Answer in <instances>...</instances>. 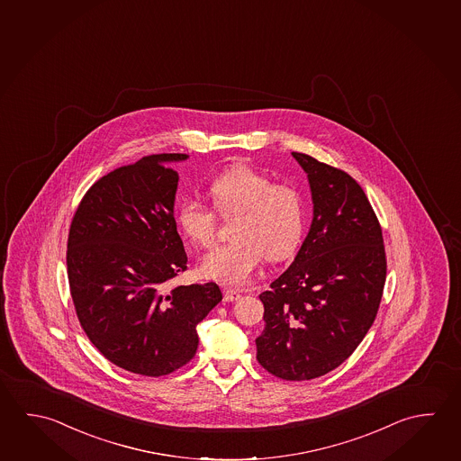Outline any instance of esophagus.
Returning <instances> with one entry per match:
<instances>
[{"instance_id": "34e87169", "label": "esophagus", "mask_w": 461, "mask_h": 461, "mask_svg": "<svg viewBox=\"0 0 461 461\" xmlns=\"http://www.w3.org/2000/svg\"><path fill=\"white\" fill-rule=\"evenodd\" d=\"M241 298V293L238 290H234V288H225L223 290V299L228 301V303H233V301H238V299Z\"/></svg>"}]
</instances>
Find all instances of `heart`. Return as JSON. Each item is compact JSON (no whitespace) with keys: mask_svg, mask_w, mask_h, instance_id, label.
Returning <instances> with one entry per match:
<instances>
[{"mask_svg":"<svg viewBox=\"0 0 461 461\" xmlns=\"http://www.w3.org/2000/svg\"><path fill=\"white\" fill-rule=\"evenodd\" d=\"M213 205L185 197L176 209L181 231L195 246L209 248L219 231V212L233 221L234 240L205 254L201 270L228 285L249 282L262 258L282 260L298 248L306 227V201L298 187L275 183L249 165H233L212 179Z\"/></svg>","mask_w":461,"mask_h":461,"instance_id":"1","label":"heart"}]
</instances>
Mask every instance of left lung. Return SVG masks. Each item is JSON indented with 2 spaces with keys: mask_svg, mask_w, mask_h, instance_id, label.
I'll return each instance as SVG.
<instances>
[{
  "mask_svg": "<svg viewBox=\"0 0 461 461\" xmlns=\"http://www.w3.org/2000/svg\"><path fill=\"white\" fill-rule=\"evenodd\" d=\"M311 185L314 219L294 262L258 298V361L283 380H311L353 355L379 311L387 276L382 228L347 171L293 152Z\"/></svg>",
  "mask_w": 461,
  "mask_h": 461,
  "instance_id": "obj_1",
  "label": "left lung"
}]
</instances>
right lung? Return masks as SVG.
Masks as SVG:
<instances>
[{
  "label": "right lung",
  "instance_id": "right-lung-1",
  "mask_svg": "<svg viewBox=\"0 0 461 461\" xmlns=\"http://www.w3.org/2000/svg\"><path fill=\"white\" fill-rule=\"evenodd\" d=\"M157 154L110 171L82 197L68 236V280L81 327L108 361L147 377L195 355V327L221 301L217 283H165L187 268L173 217L178 173Z\"/></svg>",
  "mask_w": 461,
  "mask_h": 461
}]
</instances>
